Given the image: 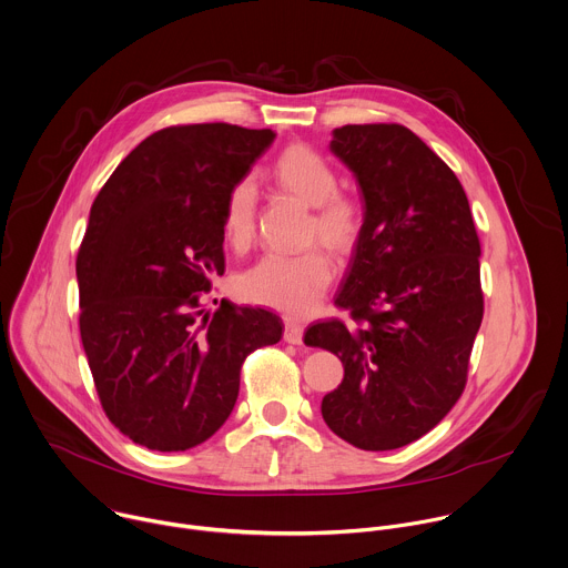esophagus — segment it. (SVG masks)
Listing matches in <instances>:
<instances>
[{
    "mask_svg": "<svg viewBox=\"0 0 568 568\" xmlns=\"http://www.w3.org/2000/svg\"><path fill=\"white\" fill-rule=\"evenodd\" d=\"M303 325L294 318H285V332H283V338L290 343V345H301L303 343Z\"/></svg>",
    "mask_w": 568,
    "mask_h": 568,
    "instance_id": "esophagus-1",
    "label": "esophagus"
}]
</instances>
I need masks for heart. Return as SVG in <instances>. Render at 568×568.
<instances>
[{"label":"heart","mask_w":568,"mask_h":568,"mask_svg":"<svg viewBox=\"0 0 568 568\" xmlns=\"http://www.w3.org/2000/svg\"><path fill=\"white\" fill-rule=\"evenodd\" d=\"M270 176L285 192L314 207L307 239L321 241L334 254L354 250L363 232L361 203L338 192L334 168L310 145H287L270 165ZM256 185L252 179L236 181L223 203L221 230L234 250H245L254 236ZM334 278V265L325 250L310 247L303 254H267L239 278L245 301L285 314H307L316 307Z\"/></svg>","instance_id":"1"}]
</instances>
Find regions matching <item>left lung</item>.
<instances>
[{"label": "left lung", "instance_id": "obj_1", "mask_svg": "<svg viewBox=\"0 0 568 568\" xmlns=\"http://www.w3.org/2000/svg\"><path fill=\"white\" fill-rule=\"evenodd\" d=\"M329 150L354 172L363 232L336 292L338 318L314 323L305 345L336 354L327 427L365 452L405 447L458 403L483 323L480 241L454 170L409 128H336Z\"/></svg>", "mask_w": 568, "mask_h": 568}]
</instances>
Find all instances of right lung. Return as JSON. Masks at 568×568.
<instances>
[{
  "instance_id": "add662e5",
  "label": "right lung",
  "mask_w": 568,
  "mask_h": 568,
  "mask_svg": "<svg viewBox=\"0 0 568 568\" xmlns=\"http://www.w3.org/2000/svg\"><path fill=\"white\" fill-rule=\"evenodd\" d=\"M272 130L163 128L97 194L77 254L79 332L101 407L132 443L185 452L234 409L243 361L283 336L261 307L201 294L225 272L223 203L272 145Z\"/></svg>"
}]
</instances>
